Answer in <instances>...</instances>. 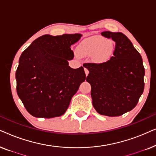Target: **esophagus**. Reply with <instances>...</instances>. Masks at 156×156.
<instances>
[{"instance_id":"34e87169","label":"esophagus","mask_w":156,"mask_h":156,"mask_svg":"<svg viewBox=\"0 0 156 156\" xmlns=\"http://www.w3.org/2000/svg\"><path fill=\"white\" fill-rule=\"evenodd\" d=\"M84 72H85V74H86V76H87L89 74V70L87 69V68H84Z\"/></svg>"}]
</instances>
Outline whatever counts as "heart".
<instances>
[{
	"mask_svg": "<svg viewBox=\"0 0 156 156\" xmlns=\"http://www.w3.org/2000/svg\"><path fill=\"white\" fill-rule=\"evenodd\" d=\"M114 50V41L106 40L102 36L95 35L81 42L76 49V53L80 57L91 56L93 62L102 64L112 58Z\"/></svg>",
	"mask_w": 156,
	"mask_h": 156,
	"instance_id": "obj_1",
	"label": "heart"
}]
</instances>
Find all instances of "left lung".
Segmentation results:
<instances>
[{"label":"left lung","instance_id":"1","mask_svg":"<svg viewBox=\"0 0 156 156\" xmlns=\"http://www.w3.org/2000/svg\"><path fill=\"white\" fill-rule=\"evenodd\" d=\"M101 35L116 42L114 56L102 64L88 63L87 82L96 111L119 116L137 104L144 92L145 69L140 53L124 34L105 31Z\"/></svg>","mask_w":156,"mask_h":156}]
</instances>
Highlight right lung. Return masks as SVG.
<instances>
[{
	"label": "right lung",
	"mask_w": 156,
	"mask_h": 156,
	"mask_svg": "<svg viewBox=\"0 0 156 156\" xmlns=\"http://www.w3.org/2000/svg\"><path fill=\"white\" fill-rule=\"evenodd\" d=\"M81 37V34L44 35L23 52L16 73V89L32 116H60L69 107L86 79L84 67L72 69L67 61L74 57L70 47Z\"/></svg>",
	"instance_id": "right-lung-1"
}]
</instances>
